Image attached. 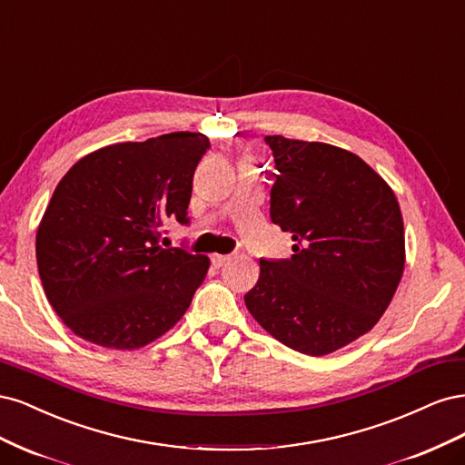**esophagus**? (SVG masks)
<instances>
[{
	"mask_svg": "<svg viewBox=\"0 0 465 465\" xmlns=\"http://www.w3.org/2000/svg\"><path fill=\"white\" fill-rule=\"evenodd\" d=\"M230 261H232V254H213V264L218 268Z\"/></svg>",
	"mask_w": 465,
	"mask_h": 465,
	"instance_id": "esophagus-1",
	"label": "esophagus"
}]
</instances>
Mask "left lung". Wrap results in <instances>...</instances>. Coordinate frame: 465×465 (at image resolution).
Wrapping results in <instances>:
<instances>
[{
	"mask_svg": "<svg viewBox=\"0 0 465 465\" xmlns=\"http://www.w3.org/2000/svg\"><path fill=\"white\" fill-rule=\"evenodd\" d=\"M276 172L271 218L292 259L261 261L245 295L252 319L312 357L367 334L391 305L406 264L394 191L357 154L326 143L266 137Z\"/></svg>",
	"mask_w": 465,
	"mask_h": 465,
	"instance_id": "1",
	"label": "left lung"
}]
</instances>
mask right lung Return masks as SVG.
Segmentation results:
<instances>
[{
	"label": "right lung",
	"instance_id": "obj_1",
	"mask_svg": "<svg viewBox=\"0 0 465 465\" xmlns=\"http://www.w3.org/2000/svg\"><path fill=\"white\" fill-rule=\"evenodd\" d=\"M211 146L177 131L83 156L57 183L36 232L44 292L64 324L131 351L183 317L211 259L158 245L166 222L187 223L193 173Z\"/></svg>",
	"mask_w": 465,
	"mask_h": 465
}]
</instances>
